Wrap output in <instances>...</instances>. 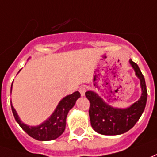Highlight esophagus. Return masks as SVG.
Masks as SVG:
<instances>
[{"mask_svg":"<svg viewBox=\"0 0 157 157\" xmlns=\"http://www.w3.org/2000/svg\"><path fill=\"white\" fill-rule=\"evenodd\" d=\"M79 91H80V94H81L82 96H84V95H85V93H86V88H85V86H82V87H80Z\"/></svg>","mask_w":157,"mask_h":157,"instance_id":"esophagus-1","label":"esophagus"}]
</instances>
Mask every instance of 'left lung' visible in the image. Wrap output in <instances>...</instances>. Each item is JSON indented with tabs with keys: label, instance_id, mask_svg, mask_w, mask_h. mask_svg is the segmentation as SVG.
<instances>
[{
	"label": "left lung",
	"instance_id": "8db88e82",
	"mask_svg": "<svg viewBox=\"0 0 157 157\" xmlns=\"http://www.w3.org/2000/svg\"><path fill=\"white\" fill-rule=\"evenodd\" d=\"M129 63L135 72L136 76L140 81L142 93L138 101L128 108L121 109L107 104L94 91H87L85 94L90 102L91 126L94 131L100 134L119 135L128 132L136 124L144 110L147 101V90L144 77L137 63L132 59H129Z\"/></svg>",
	"mask_w": 157,
	"mask_h": 157
}]
</instances>
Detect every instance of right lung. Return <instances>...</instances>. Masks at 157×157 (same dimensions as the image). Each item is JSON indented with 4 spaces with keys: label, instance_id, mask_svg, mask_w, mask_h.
<instances>
[{
    "label": "right lung",
    "instance_id": "right-lung-1",
    "mask_svg": "<svg viewBox=\"0 0 157 157\" xmlns=\"http://www.w3.org/2000/svg\"><path fill=\"white\" fill-rule=\"evenodd\" d=\"M12 87H13V84H12ZM80 97H81V94L78 91H76L72 94L63 98L58 104L52 115L42 123L37 126H29L25 124L20 120L13 105H11V106L15 120L27 134H29L35 140H40V141H49V140L58 139L64 132L68 113L74 107L75 102Z\"/></svg>",
    "mask_w": 157,
    "mask_h": 157
}]
</instances>
